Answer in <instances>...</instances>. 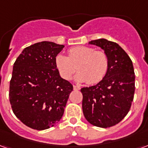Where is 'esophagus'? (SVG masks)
Returning <instances> with one entry per match:
<instances>
[{
	"label": "esophagus",
	"mask_w": 148,
	"mask_h": 148,
	"mask_svg": "<svg viewBox=\"0 0 148 148\" xmlns=\"http://www.w3.org/2000/svg\"><path fill=\"white\" fill-rule=\"evenodd\" d=\"M73 87H74V90H79L81 89L80 87L78 86H75V85H74V86H73Z\"/></svg>",
	"instance_id": "esophagus-1"
}]
</instances>
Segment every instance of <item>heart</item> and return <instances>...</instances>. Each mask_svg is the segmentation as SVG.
I'll list each match as a JSON object with an SVG mask.
<instances>
[{
	"instance_id": "heart-1",
	"label": "heart",
	"mask_w": 148,
	"mask_h": 148,
	"mask_svg": "<svg viewBox=\"0 0 148 148\" xmlns=\"http://www.w3.org/2000/svg\"><path fill=\"white\" fill-rule=\"evenodd\" d=\"M68 53L69 57L58 54L55 58V66L64 79H71L77 69L79 72L74 79L77 82L96 84L105 77L109 68V60L104 52L79 46L71 48Z\"/></svg>"
}]
</instances>
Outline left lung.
<instances>
[{
	"label": "left lung",
	"instance_id": "8db88e82",
	"mask_svg": "<svg viewBox=\"0 0 148 148\" xmlns=\"http://www.w3.org/2000/svg\"><path fill=\"white\" fill-rule=\"evenodd\" d=\"M89 44L102 49L108 57L109 68L105 77L97 85L81 89L82 111L89 123L106 128L118 124L130 109L135 93L133 65L116 42L99 39Z\"/></svg>",
	"mask_w": 148,
	"mask_h": 148
}]
</instances>
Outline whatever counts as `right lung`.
Returning <instances> with one entry per match:
<instances>
[{
    "label": "right lung",
    "mask_w": 148,
    "mask_h": 148,
    "mask_svg": "<svg viewBox=\"0 0 148 148\" xmlns=\"http://www.w3.org/2000/svg\"><path fill=\"white\" fill-rule=\"evenodd\" d=\"M63 47L48 41L36 42L24 48L14 62L9 101L16 116L27 127L47 129L64 113L73 86L55 66Z\"/></svg>",
    "instance_id": "1"
}]
</instances>
